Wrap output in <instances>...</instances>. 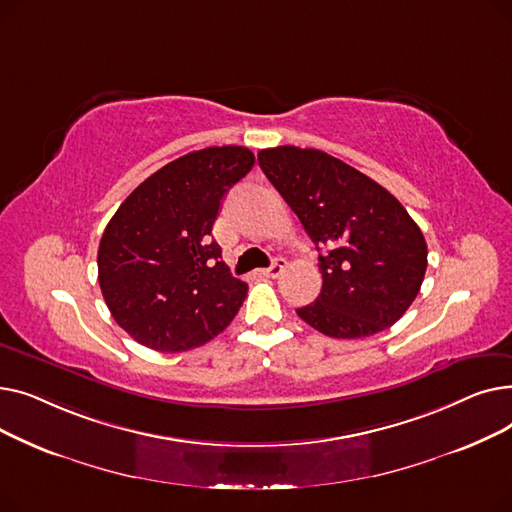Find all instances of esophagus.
Listing matches in <instances>:
<instances>
[{
  "label": "esophagus",
  "mask_w": 512,
  "mask_h": 512,
  "mask_svg": "<svg viewBox=\"0 0 512 512\" xmlns=\"http://www.w3.org/2000/svg\"><path fill=\"white\" fill-rule=\"evenodd\" d=\"M284 267H286V259H284V257H276V259L272 261V265L267 267V270H263L261 274L267 276V278H278V276L284 272Z\"/></svg>",
  "instance_id": "esophagus-1"
}]
</instances>
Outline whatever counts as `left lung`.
I'll list each match as a JSON object with an SVG mask.
<instances>
[{"label":"left lung","instance_id":"1","mask_svg":"<svg viewBox=\"0 0 512 512\" xmlns=\"http://www.w3.org/2000/svg\"><path fill=\"white\" fill-rule=\"evenodd\" d=\"M257 157L319 251L324 284L299 317L332 338H365L396 324L427 267L423 232L407 209L324 151L282 145Z\"/></svg>","mask_w":512,"mask_h":512}]
</instances>
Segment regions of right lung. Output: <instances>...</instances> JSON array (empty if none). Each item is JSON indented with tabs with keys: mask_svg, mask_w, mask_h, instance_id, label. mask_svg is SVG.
<instances>
[{
	"mask_svg": "<svg viewBox=\"0 0 512 512\" xmlns=\"http://www.w3.org/2000/svg\"><path fill=\"white\" fill-rule=\"evenodd\" d=\"M255 164L247 147L186 153L118 207L99 242V286L116 324L159 353H182L228 328L247 297L211 236L222 199Z\"/></svg>",
	"mask_w": 512,
	"mask_h": 512,
	"instance_id": "add662e5",
	"label": "right lung"
}]
</instances>
